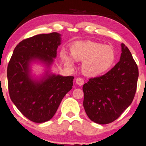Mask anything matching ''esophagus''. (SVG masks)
I'll list each match as a JSON object with an SVG mask.
<instances>
[{"label": "esophagus", "instance_id": "34e87169", "mask_svg": "<svg viewBox=\"0 0 146 146\" xmlns=\"http://www.w3.org/2000/svg\"><path fill=\"white\" fill-rule=\"evenodd\" d=\"M84 83V81L82 78H78L76 79V84H78V86H82Z\"/></svg>", "mask_w": 146, "mask_h": 146}]
</instances>
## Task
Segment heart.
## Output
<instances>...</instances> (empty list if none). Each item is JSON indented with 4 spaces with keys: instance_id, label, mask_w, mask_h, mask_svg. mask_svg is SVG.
<instances>
[{
    "instance_id": "heart-1",
    "label": "heart",
    "mask_w": 146,
    "mask_h": 146,
    "mask_svg": "<svg viewBox=\"0 0 146 146\" xmlns=\"http://www.w3.org/2000/svg\"><path fill=\"white\" fill-rule=\"evenodd\" d=\"M70 50L75 60L83 62L82 69L84 74L92 78L104 74L115 60V53L111 47L96 42L87 41L75 43ZM62 58L66 65L73 66L72 59L65 54H62Z\"/></svg>"
}]
</instances>
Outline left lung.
Segmentation results:
<instances>
[{
    "label": "left lung",
    "mask_w": 146,
    "mask_h": 146,
    "mask_svg": "<svg viewBox=\"0 0 146 146\" xmlns=\"http://www.w3.org/2000/svg\"><path fill=\"white\" fill-rule=\"evenodd\" d=\"M120 61L108 73L90 78L83 86L84 108L89 118L100 124L111 123L132 103L136 92L138 67L129 48L121 44Z\"/></svg>",
    "instance_id": "obj_1"
}]
</instances>
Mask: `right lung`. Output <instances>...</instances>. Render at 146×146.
Masks as SVG:
<instances>
[{
	"label": "right lung",
	"mask_w": 146,
	"mask_h": 146,
	"mask_svg": "<svg viewBox=\"0 0 146 146\" xmlns=\"http://www.w3.org/2000/svg\"><path fill=\"white\" fill-rule=\"evenodd\" d=\"M60 44L57 33L41 34L24 39L14 49L7 66L8 89L14 105L29 120L36 123L50 120L61 101L73 86L74 77L47 75L41 80L30 75V63L38 60L50 66Z\"/></svg>",
	"instance_id": "obj_1"
}]
</instances>
